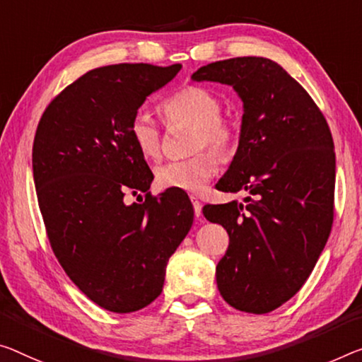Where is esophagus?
Returning <instances> with one entry per match:
<instances>
[{"label":"esophagus","mask_w":362,"mask_h":362,"mask_svg":"<svg viewBox=\"0 0 362 362\" xmlns=\"http://www.w3.org/2000/svg\"><path fill=\"white\" fill-rule=\"evenodd\" d=\"M191 202H192V207H194V215L199 216L202 215V204H200V200L197 197H191Z\"/></svg>","instance_id":"obj_1"}]
</instances>
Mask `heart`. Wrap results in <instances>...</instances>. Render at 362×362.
Segmentation results:
<instances>
[{
	"mask_svg": "<svg viewBox=\"0 0 362 362\" xmlns=\"http://www.w3.org/2000/svg\"><path fill=\"white\" fill-rule=\"evenodd\" d=\"M220 110L221 102L216 93L202 86L181 87L160 105V113L166 124H189L194 127L191 152L210 147L221 157H226L236 146L238 131L235 121ZM129 136L144 158H160L163 134L148 115L139 111L132 116ZM218 165V157L214 152H199L191 158L162 165L155 176L162 189L199 194L216 175Z\"/></svg>",
	"mask_w": 362,
	"mask_h": 362,
	"instance_id": "heart-1",
	"label": "heart"
}]
</instances>
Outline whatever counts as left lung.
I'll list each match as a JSON object with an SVG mask.
<instances>
[{
    "label": "left lung",
    "instance_id": "1",
    "mask_svg": "<svg viewBox=\"0 0 362 362\" xmlns=\"http://www.w3.org/2000/svg\"><path fill=\"white\" fill-rule=\"evenodd\" d=\"M192 79L231 86L244 105L236 155L216 187L251 196L202 210L230 236L216 285L235 309L272 313L301 290L332 231L330 127L303 86L272 59L215 61Z\"/></svg>",
    "mask_w": 362,
    "mask_h": 362
}]
</instances>
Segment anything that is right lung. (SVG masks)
<instances>
[{"label": "right lung", "mask_w": 362, "mask_h": 362, "mask_svg": "<svg viewBox=\"0 0 362 362\" xmlns=\"http://www.w3.org/2000/svg\"><path fill=\"white\" fill-rule=\"evenodd\" d=\"M180 69H92L49 102L37 126L32 168L49 244L74 285L111 313L160 296L168 259L192 226L187 194L148 192L153 175L129 136L141 105ZM126 190L146 200L127 206Z\"/></svg>", "instance_id": "add662e5"}]
</instances>
